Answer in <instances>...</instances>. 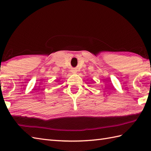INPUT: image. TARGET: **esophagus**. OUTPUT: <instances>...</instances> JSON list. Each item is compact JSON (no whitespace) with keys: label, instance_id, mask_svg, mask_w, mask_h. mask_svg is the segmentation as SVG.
<instances>
[{"label":"esophagus","instance_id":"obj_1","mask_svg":"<svg viewBox=\"0 0 151 151\" xmlns=\"http://www.w3.org/2000/svg\"><path fill=\"white\" fill-rule=\"evenodd\" d=\"M71 71H72L73 73H76V69H72Z\"/></svg>","mask_w":151,"mask_h":151}]
</instances>
